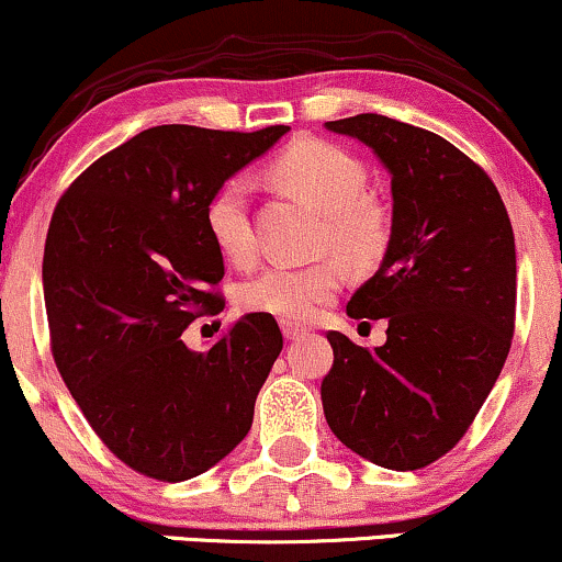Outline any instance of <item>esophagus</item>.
Returning a JSON list of instances; mask_svg holds the SVG:
<instances>
[{
  "label": "esophagus",
  "mask_w": 562,
  "mask_h": 562,
  "mask_svg": "<svg viewBox=\"0 0 562 562\" xmlns=\"http://www.w3.org/2000/svg\"><path fill=\"white\" fill-rule=\"evenodd\" d=\"M280 329L285 334V339H301L308 334V329H305L303 324H295V322H280Z\"/></svg>",
  "instance_id": "34e87169"
}]
</instances>
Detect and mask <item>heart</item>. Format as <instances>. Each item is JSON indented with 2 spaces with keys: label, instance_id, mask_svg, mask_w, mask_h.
Here are the masks:
<instances>
[{
  "label": "heart",
  "instance_id": "obj_1",
  "mask_svg": "<svg viewBox=\"0 0 562 562\" xmlns=\"http://www.w3.org/2000/svg\"><path fill=\"white\" fill-rule=\"evenodd\" d=\"M272 179L324 212L326 248L347 267L371 269L383 259L392 225L386 210L368 196L366 166L355 155L331 142L301 139L274 160ZM204 225L225 259L236 265L251 259L254 225L244 181L220 183L204 210ZM339 280L342 269L334 261L303 269L269 267L240 288V305L282 322H308L331 301Z\"/></svg>",
  "mask_w": 562,
  "mask_h": 562
}]
</instances>
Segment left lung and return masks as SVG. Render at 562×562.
<instances>
[{"mask_svg": "<svg viewBox=\"0 0 562 562\" xmlns=\"http://www.w3.org/2000/svg\"><path fill=\"white\" fill-rule=\"evenodd\" d=\"M392 176V238L352 318H386L373 350L329 331L326 423L347 449L420 470L457 446L498 381L514 337L516 244L495 183L451 142L381 113L326 122Z\"/></svg>", "mask_w": 562, "mask_h": 562, "instance_id": "1", "label": "left lung"}]
</instances>
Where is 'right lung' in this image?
<instances>
[{
    "label": "right lung",
    "instance_id": "right-lung-1",
    "mask_svg": "<svg viewBox=\"0 0 562 562\" xmlns=\"http://www.w3.org/2000/svg\"><path fill=\"white\" fill-rule=\"evenodd\" d=\"M290 126L166 124L103 155L56 204L44 251L52 350L92 430L147 477L183 482L236 449L282 350L269 314L240 316L210 350L181 334L220 311L210 196Z\"/></svg>",
    "mask_w": 562,
    "mask_h": 562
}]
</instances>
